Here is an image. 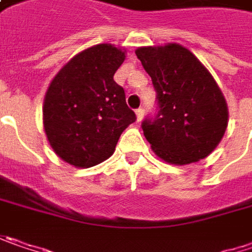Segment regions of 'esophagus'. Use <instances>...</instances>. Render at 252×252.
<instances>
[{
	"label": "esophagus",
	"instance_id": "esophagus-1",
	"mask_svg": "<svg viewBox=\"0 0 252 252\" xmlns=\"http://www.w3.org/2000/svg\"><path fill=\"white\" fill-rule=\"evenodd\" d=\"M135 114H137V121H141V120H142V117H144V114H145L144 107H140V108L135 111Z\"/></svg>",
	"mask_w": 252,
	"mask_h": 252
}]
</instances>
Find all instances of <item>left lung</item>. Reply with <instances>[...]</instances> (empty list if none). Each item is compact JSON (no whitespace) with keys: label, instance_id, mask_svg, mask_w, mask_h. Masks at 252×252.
<instances>
[{"label":"left lung","instance_id":"1","mask_svg":"<svg viewBox=\"0 0 252 252\" xmlns=\"http://www.w3.org/2000/svg\"><path fill=\"white\" fill-rule=\"evenodd\" d=\"M135 54L157 93L158 111L141 124L154 153L178 165L210 156L228 124L227 102L213 75L178 44L142 47Z\"/></svg>","mask_w":252,"mask_h":252}]
</instances>
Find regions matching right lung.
<instances>
[{
  "label": "right lung",
  "mask_w": 252,
  "mask_h": 252,
  "mask_svg": "<svg viewBox=\"0 0 252 252\" xmlns=\"http://www.w3.org/2000/svg\"><path fill=\"white\" fill-rule=\"evenodd\" d=\"M126 52L98 44L75 55L52 80L44 99V128L57 156L88 168L114 154L123 131L137 117L114 74Z\"/></svg>",
  "instance_id": "right-lung-1"
}]
</instances>
